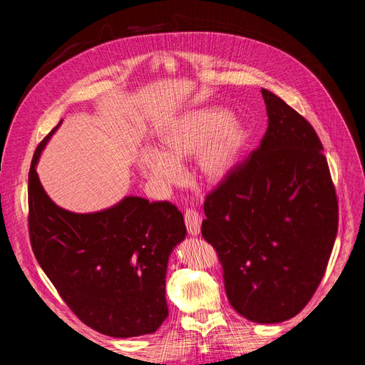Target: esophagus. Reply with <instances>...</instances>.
<instances>
[{
    "label": "esophagus",
    "mask_w": 365,
    "mask_h": 365,
    "mask_svg": "<svg viewBox=\"0 0 365 365\" xmlns=\"http://www.w3.org/2000/svg\"><path fill=\"white\" fill-rule=\"evenodd\" d=\"M184 222H185L187 231H189L190 235H193V236L200 235V231H201V216H200V213L195 212V210H187V212L184 213Z\"/></svg>",
    "instance_id": "obj_1"
}]
</instances>
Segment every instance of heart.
I'll return each mask as SVG.
<instances>
[{
    "instance_id": "obj_1",
    "label": "heart",
    "mask_w": 365,
    "mask_h": 365,
    "mask_svg": "<svg viewBox=\"0 0 365 365\" xmlns=\"http://www.w3.org/2000/svg\"><path fill=\"white\" fill-rule=\"evenodd\" d=\"M247 137L245 125L220 108H200L170 120L160 132V148L145 149L140 168L150 180L172 185L181 161L195 155L193 169L205 184H217L235 168Z\"/></svg>"
}]
</instances>
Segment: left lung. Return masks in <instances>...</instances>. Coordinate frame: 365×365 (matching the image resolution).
<instances>
[{"instance_id":"1","label":"left lung","mask_w":365,"mask_h":365,"mask_svg":"<svg viewBox=\"0 0 365 365\" xmlns=\"http://www.w3.org/2000/svg\"><path fill=\"white\" fill-rule=\"evenodd\" d=\"M260 146L205 196L201 233L222 264L230 304L254 323L295 317L315 294L338 231V200L315 129L262 90Z\"/></svg>"}]
</instances>
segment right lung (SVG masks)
<instances>
[{
  "label": "right lung",
  "instance_id": "right-lung-1",
  "mask_svg": "<svg viewBox=\"0 0 365 365\" xmlns=\"http://www.w3.org/2000/svg\"><path fill=\"white\" fill-rule=\"evenodd\" d=\"M54 129L38 145L29 172L33 254L88 327L114 338L153 334L168 317L165 268L187 235L182 215L169 201L138 196L88 215L58 207L35 169Z\"/></svg>",
  "mask_w": 365,
  "mask_h": 365
}]
</instances>
